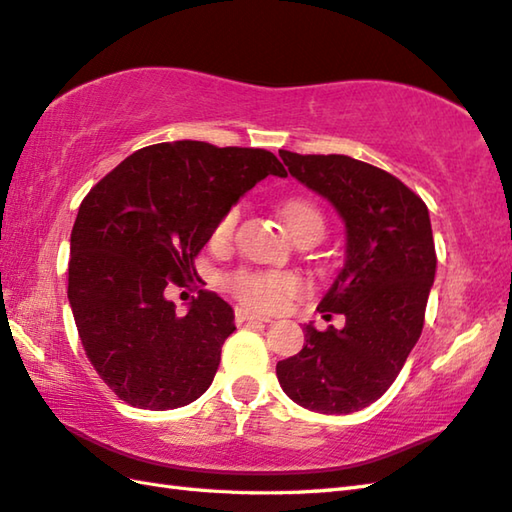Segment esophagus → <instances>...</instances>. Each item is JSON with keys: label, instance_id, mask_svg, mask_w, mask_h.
Instances as JSON below:
<instances>
[{"label": "esophagus", "instance_id": "esophagus-1", "mask_svg": "<svg viewBox=\"0 0 512 512\" xmlns=\"http://www.w3.org/2000/svg\"><path fill=\"white\" fill-rule=\"evenodd\" d=\"M235 319H237V324H268L270 322L268 317L248 313V310H244V308H237L235 310Z\"/></svg>", "mask_w": 512, "mask_h": 512}]
</instances>
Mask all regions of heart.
<instances>
[{
  "label": "heart",
  "instance_id": "b5f03b06",
  "mask_svg": "<svg viewBox=\"0 0 512 512\" xmlns=\"http://www.w3.org/2000/svg\"><path fill=\"white\" fill-rule=\"evenodd\" d=\"M282 217L293 235L306 226H324L322 213L304 199H290L282 208ZM237 224V210H228V213L219 219L215 226L213 242L226 244L233 237V230ZM230 290L233 295L244 302L246 306L262 308V310H275L282 306L288 297L302 290V279L293 273H237L230 279Z\"/></svg>",
  "mask_w": 512,
  "mask_h": 512
}]
</instances>
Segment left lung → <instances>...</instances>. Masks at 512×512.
Listing matches in <instances>:
<instances>
[{"mask_svg": "<svg viewBox=\"0 0 512 512\" xmlns=\"http://www.w3.org/2000/svg\"><path fill=\"white\" fill-rule=\"evenodd\" d=\"M288 173L328 199L346 226V257L317 310L346 317L342 330L304 326V348L277 364L295 404L348 415L377 402L424 328L435 282V242L426 204L386 170L348 155L279 150Z\"/></svg>", "mask_w": 512, "mask_h": 512, "instance_id": "8db88e82", "label": "left lung"}]
</instances>
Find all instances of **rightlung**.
I'll return each mask as SVG.
<instances>
[{"instance_id": "right-lung-1", "label": "right lung", "mask_w": 512, "mask_h": 512, "mask_svg": "<svg viewBox=\"0 0 512 512\" xmlns=\"http://www.w3.org/2000/svg\"><path fill=\"white\" fill-rule=\"evenodd\" d=\"M268 175L286 177L268 150L182 139L137 150L84 197L68 302L90 364L126 404L179 408L213 384L233 308L199 290L177 315L164 290L197 275L219 219Z\"/></svg>"}]
</instances>
